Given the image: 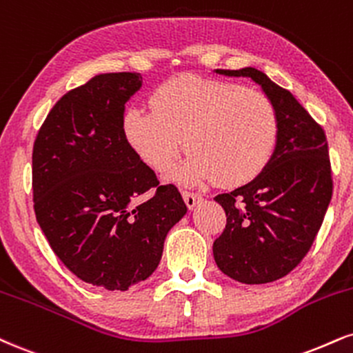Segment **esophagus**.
<instances>
[{
  "instance_id": "esophagus-1",
  "label": "esophagus",
  "mask_w": 353,
  "mask_h": 353,
  "mask_svg": "<svg viewBox=\"0 0 353 353\" xmlns=\"http://www.w3.org/2000/svg\"><path fill=\"white\" fill-rule=\"evenodd\" d=\"M182 199H184V202H185V205L189 207V209H194L195 205H197L199 203V201H201V195L199 194H194V192H188V190H184V192H182Z\"/></svg>"
}]
</instances>
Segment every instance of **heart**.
<instances>
[{"instance_id": "b5f03b06", "label": "heart", "mask_w": 353, "mask_h": 353, "mask_svg": "<svg viewBox=\"0 0 353 353\" xmlns=\"http://www.w3.org/2000/svg\"><path fill=\"white\" fill-rule=\"evenodd\" d=\"M151 108H126L121 133L156 172L171 168L182 143L189 154L177 176L190 184L217 179L222 185H241L273 156L278 114L260 90L185 74L161 83L151 95Z\"/></svg>"}]
</instances>
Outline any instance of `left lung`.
<instances>
[{
    "mask_svg": "<svg viewBox=\"0 0 353 353\" xmlns=\"http://www.w3.org/2000/svg\"><path fill=\"white\" fill-rule=\"evenodd\" d=\"M217 74L260 85L278 114V139L260 176L215 197L227 225L214 241V258L235 281L271 283L303 261L324 222L334 188L325 133L290 90L263 72L246 67Z\"/></svg>",
    "mask_w": 353,
    "mask_h": 353,
    "instance_id": "8db88e82",
    "label": "left lung"
}]
</instances>
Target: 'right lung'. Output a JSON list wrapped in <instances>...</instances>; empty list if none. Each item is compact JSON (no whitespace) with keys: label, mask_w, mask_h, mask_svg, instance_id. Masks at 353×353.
<instances>
[{"label":"right lung","mask_w":353,"mask_h":353,"mask_svg":"<svg viewBox=\"0 0 353 353\" xmlns=\"http://www.w3.org/2000/svg\"><path fill=\"white\" fill-rule=\"evenodd\" d=\"M141 83V74L118 72L67 92L32 148L41 230L67 270L108 291L150 278L165 235L188 212L176 185H161L123 138L125 103Z\"/></svg>","instance_id":"1"}]
</instances>
